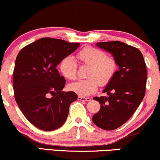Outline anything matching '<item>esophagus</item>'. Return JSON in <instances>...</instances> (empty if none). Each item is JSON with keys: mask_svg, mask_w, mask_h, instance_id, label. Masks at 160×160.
Masks as SVG:
<instances>
[{"mask_svg": "<svg viewBox=\"0 0 160 160\" xmlns=\"http://www.w3.org/2000/svg\"><path fill=\"white\" fill-rule=\"evenodd\" d=\"M78 101H89L91 98H85V97H82V96H78Z\"/></svg>", "mask_w": 160, "mask_h": 160, "instance_id": "34e87169", "label": "esophagus"}]
</instances>
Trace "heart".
Wrapping results in <instances>:
<instances>
[{
    "label": "heart",
    "mask_w": 160,
    "mask_h": 160,
    "mask_svg": "<svg viewBox=\"0 0 160 160\" xmlns=\"http://www.w3.org/2000/svg\"><path fill=\"white\" fill-rule=\"evenodd\" d=\"M82 65L88 66L87 79L80 80L68 85L70 91L80 96L92 95L97 91L98 84L104 86L111 81L117 71V62L113 57H107L101 50L94 47H86L77 55ZM59 69L65 78L74 80L77 76L78 65L71 57H65L61 61Z\"/></svg>",
    "instance_id": "obj_1"
}]
</instances>
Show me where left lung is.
<instances>
[{"mask_svg": "<svg viewBox=\"0 0 160 160\" xmlns=\"http://www.w3.org/2000/svg\"><path fill=\"white\" fill-rule=\"evenodd\" d=\"M100 48L113 56L118 65L103 92L108 96L95 97L101 109L92 117L94 124L105 130L118 128L133 115L145 95L147 69L141 51L118 41L98 42Z\"/></svg>", "mask_w": 160, "mask_h": 160, "instance_id": "1", "label": "left lung"}]
</instances>
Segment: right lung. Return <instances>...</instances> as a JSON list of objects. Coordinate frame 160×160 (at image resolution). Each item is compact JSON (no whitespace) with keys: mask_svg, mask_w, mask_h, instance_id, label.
I'll use <instances>...</instances> for the list:
<instances>
[{"mask_svg":"<svg viewBox=\"0 0 160 160\" xmlns=\"http://www.w3.org/2000/svg\"><path fill=\"white\" fill-rule=\"evenodd\" d=\"M79 43L42 38L21 50L13 72L15 99L26 118L36 128L51 131L66 121L70 104L78 99L62 92L65 80L56 67L78 49Z\"/></svg>","mask_w":160,"mask_h":160,"instance_id":"1","label":"right lung"}]
</instances>
